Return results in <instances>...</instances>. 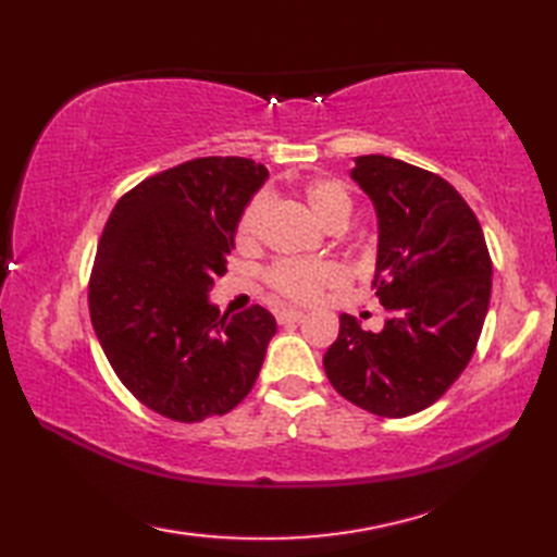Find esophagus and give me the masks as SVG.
Returning a JSON list of instances; mask_svg holds the SVG:
<instances>
[{
  "mask_svg": "<svg viewBox=\"0 0 557 557\" xmlns=\"http://www.w3.org/2000/svg\"><path fill=\"white\" fill-rule=\"evenodd\" d=\"M304 318V311L297 309H285V311H277V323L280 325H287V323H297Z\"/></svg>",
  "mask_w": 557,
  "mask_h": 557,
  "instance_id": "34e87169",
  "label": "esophagus"
}]
</instances>
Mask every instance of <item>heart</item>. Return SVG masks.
Returning a JSON list of instances; mask_svg holds the SVG:
<instances>
[{"label":"heart","instance_id":"1","mask_svg":"<svg viewBox=\"0 0 557 557\" xmlns=\"http://www.w3.org/2000/svg\"><path fill=\"white\" fill-rule=\"evenodd\" d=\"M301 198L311 215L330 227V224H347L351 215V198L347 188L327 176L306 182L301 186ZM265 198L256 196L248 200L239 222H236V244L242 248L253 246L260 230V215H263ZM345 280V272L335 263H311V260H282L268 270V285L275 289L280 297L289 301H313L321 297L325 287H335Z\"/></svg>","mask_w":557,"mask_h":557}]
</instances>
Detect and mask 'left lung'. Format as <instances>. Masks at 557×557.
Instances as JSON below:
<instances>
[{
	"mask_svg": "<svg viewBox=\"0 0 557 557\" xmlns=\"http://www.w3.org/2000/svg\"><path fill=\"white\" fill-rule=\"evenodd\" d=\"M377 218L373 289L389 313L381 333L339 315L323 357L337 393L375 417H411L445 395L476 349L493 265L481 224L443 176L385 156L349 172Z\"/></svg>",
	"mask_w": 557,
	"mask_h": 557,
	"instance_id": "1",
	"label": "left lung"
}]
</instances>
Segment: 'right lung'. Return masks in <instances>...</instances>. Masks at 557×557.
<instances>
[{
  "label": "right lung",
  "instance_id": "right-lung-1",
  "mask_svg": "<svg viewBox=\"0 0 557 557\" xmlns=\"http://www.w3.org/2000/svg\"><path fill=\"white\" fill-rule=\"evenodd\" d=\"M268 180L248 158H198L116 200L98 244L88 306L114 373L172 421L222 417L251 393L275 315L263 306L220 313L236 222Z\"/></svg>",
  "mask_w": 557,
  "mask_h": 557
}]
</instances>
